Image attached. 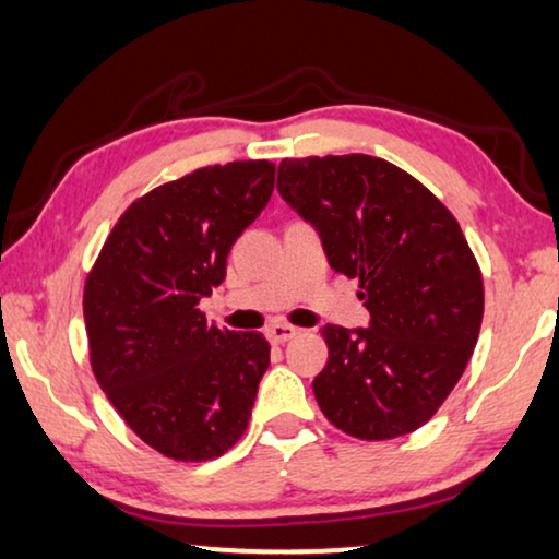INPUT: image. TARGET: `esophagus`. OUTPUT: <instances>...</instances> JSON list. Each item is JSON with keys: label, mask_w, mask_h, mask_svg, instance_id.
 <instances>
[{"label": "esophagus", "mask_w": 559, "mask_h": 559, "mask_svg": "<svg viewBox=\"0 0 559 559\" xmlns=\"http://www.w3.org/2000/svg\"><path fill=\"white\" fill-rule=\"evenodd\" d=\"M295 336H300V329H295V325L289 323H272L270 329H266V338H270L272 344H285Z\"/></svg>", "instance_id": "34e87169"}]
</instances>
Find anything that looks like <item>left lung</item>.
Wrapping results in <instances>:
<instances>
[{
	"label": "left lung",
	"mask_w": 559,
	"mask_h": 559,
	"mask_svg": "<svg viewBox=\"0 0 559 559\" xmlns=\"http://www.w3.org/2000/svg\"><path fill=\"white\" fill-rule=\"evenodd\" d=\"M277 190L321 234L329 264L359 280L369 329L323 325L313 380L323 416L361 441L421 429L480 336L483 272L456 217L385 158H282Z\"/></svg>",
	"instance_id": "left-lung-1"
}]
</instances>
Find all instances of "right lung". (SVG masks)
<instances>
[{
    "mask_svg": "<svg viewBox=\"0 0 559 559\" xmlns=\"http://www.w3.org/2000/svg\"><path fill=\"white\" fill-rule=\"evenodd\" d=\"M266 158L202 166L128 205L84 282L94 380L133 433L177 462H207L243 437L270 344L205 321L230 246L274 190Z\"/></svg>",
    "mask_w": 559,
    "mask_h": 559,
    "instance_id": "right-lung-1",
    "label": "right lung"
}]
</instances>
